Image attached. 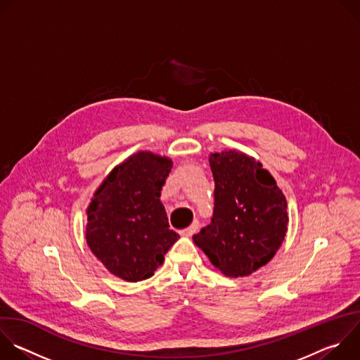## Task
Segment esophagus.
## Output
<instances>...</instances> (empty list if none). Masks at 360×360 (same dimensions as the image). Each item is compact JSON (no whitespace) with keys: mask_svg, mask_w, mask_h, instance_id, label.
Returning <instances> with one entry per match:
<instances>
[{"mask_svg":"<svg viewBox=\"0 0 360 360\" xmlns=\"http://www.w3.org/2000/svg\"><path fill=\"white\" fill-rule=\"evenodd\" d=\"M196 231H198V222H193L191 226H188L186 229L181 231V235H182V236H186V238H191Z\"/></svg>","mask_w":360,"mask_h":360,"instance_id":"obj_1","label":"esophagus"}]
</instances>
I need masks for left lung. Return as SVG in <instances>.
Returning <instances> with one entry per match:
<instances>
[{"label":"left lung","mask_w":360,"mask_h":360,"mask_svg":"<svg viewBox=\"0 0 360 360\" xmlns=\"http://www.w3.org/2000/svg\"><path fill=\"white\" fill-rule=\"evenodd\" d=\"M215 181L211 225L193 236L225 276L242 278L265 266L288 232V203L275 178L243 152L210 155Z\"/></svg>","instance_id":"1"}]
</instances>
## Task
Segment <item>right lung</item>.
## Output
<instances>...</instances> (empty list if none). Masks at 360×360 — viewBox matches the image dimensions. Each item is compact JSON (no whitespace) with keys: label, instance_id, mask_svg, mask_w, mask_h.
I'll list each match as a JSON object with an SVG mask.
<instances>
[{"label":"right lung","instance_id":"obj_1","mask_svg":"<svg viewBox=\"0 0 360 360\" xmlns=\"http://www.w3.org/2000/svg\"><path fill=\"white\" fill-rule=\"evenodd\" d=\"M172 160L138 150L117 165L94 192L86 208L85 239L112 275L127 282L148 279L164 264L179 235L169 229L161 191Z\"/></svg>","mask_w":360,"mask_h":360}]
</instances>
